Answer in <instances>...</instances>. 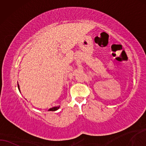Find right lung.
Wrapping results in <instances>:
<instances>
[{
	"instance_id": "obj_1",
	"label": "right lung",
	"mask_w": 146,
	"mask_h": 146,
	"mask_svg": "<svg viewBox=\"0 0 146 146\" xmlns=\"http://www.w3.org/2000/svg\"><path fill=\"white\" fill-rule=\"evenodd\" d=\"M18 88H19V90L20 91V88H19V85L18 84ZM60 106H57V107H54V108H50L49 110H48V111H55L57 110L59 108Z\"/></svg>"
}]
</instances>
